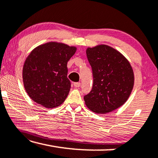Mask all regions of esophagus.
I'll list each match as a JSON object with an SVG mask.
<instances>
[{"mask_svg":"<svg viewBox=\"0 0 158 158\" xmlns=\"http://www.w3.org/2000/svg\"><path fill=\"white\" fill-rule=\"evenodd\" d=\"M74 86L75 88H79L81 86V83H78V82L77 83H74Z\"/></svg>","mask_w":158,"mask_h":158,"instance_id":"esophagus-1","label":"esophagus"}]
</instances>
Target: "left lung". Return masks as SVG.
I'll return each instance as SVG.
<instances>
[{
    "mask_svg": "<svg viewBox=\"0 0 158 158\" xmlns=\"http://www.w3.org/2000/svg\"><path fill=\"white\" fill-rule=\"evenodd\" d=\"M86 55L92 68L94 84L84 96L85 105L96 114H106L124 104L135 83L128 60L113 47L99 44L88 47Z\"/></svg>",
    "mask_w": 158,
    "mask_h": 158,
    "instance_id": "8db88e82",
    "label": "left lung"
}]
</instances>
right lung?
I'll list each match as a JSON object with an SVG mask.
<instances>
[{"label": "right lung", "instance_id": "1", "mask_svg": "<svg viewBox=\"0 0 158 158\" xmlns=\"http://www.w3.org/2000/svg\"><path fill=\"white\" fill-rule=\"evenodd\" d=\"M76 50L75 47L50 42L31 52L23 64L22 77L26 91L34 102L47 109L64 102L71 85L67 64Z\"/></svg>", "mask_w": 158, "mask_h": 158}]
</instances>
